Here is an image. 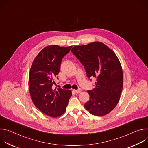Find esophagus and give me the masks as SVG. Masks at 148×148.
Segmentation results:
<instances>
[{
  "instance_id": "1",
  "label": "esophagus",
  "mask_w": 148,
  "mask_h": 148,
  "mask_svg": "<svg viewBox=\"0 0 148 148\" xmlns=\"http://www.w3.org/2000/svg\"><path fill=\"white\" fill-rule=\"evenodd\" d=\"M81 89H78V90H74V92H75V93H77V94H79V93H80L81 92Z\"/></svg>"
}]
</instances>
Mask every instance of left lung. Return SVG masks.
<instances>
[{
    "mask_svg": "<svg viewBox=\"0 0 148 148\" xmlns=\"http://www.w3.org/2000/svg\"><path fill=\"white\" fill-rule=\"evenodd\" d=\"M88 78L95 77V87L88 91L90 99L85 108L95 116H103L116 106L123 87V72L115 53L101 42L73 47Z\"/></svg>",
    "mask_w": 148,
    "mask_h": 148,
    "instance_id": "8db88e82",
    "label": "left lung"
}]
</instances>
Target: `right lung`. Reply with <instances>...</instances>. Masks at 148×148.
<instances>
[{"mask_svg":"<svg viewBox=\"0 0 148 148\" xmlns=\"http://www.w3.org/2000/svg\"><path fill=\"white\" fill-rule=\"evenodd\" d=\"M71 47L57 45L45 47L34 58L30 70L29 88L32 101L40 111L51 117L60 116L66 112L72 95L69 90L53 88L61 60Z\"/></svg>","mask_w":148,"mask_h":148,"instance_id":"right-lung-1","label":"right lung"}]
</instances>
